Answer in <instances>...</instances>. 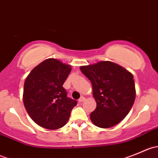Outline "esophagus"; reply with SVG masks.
Masks as SVG:
<instances>
[{"mask_svg":"<svg viewBox=\"0 0 158 158\" xmlns=\"http://www.w3.org/2000/svg\"><path fill=\"white\" fill-rule=\"evenodd\" d=\"M85 97H84V96H82V97H81L80 98H79V101H78V102H79V103H82V102H83L84 101H85Z\"/></svg>","mask_w":158,"mask_h":158,"instance_id":"esophagus-1","label":"esophagus"}]
</instances>
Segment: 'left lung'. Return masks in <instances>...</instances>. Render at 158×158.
I'll list each match as a JSON object with an SVG mask.
<instances>
[{
    "instance_id": "obj_1",
    "label": "left lung",
    "mask_w": 158,
    "mask_h": 158,
    "mask_svg": "<svg viewBox=\"0 0 158 158\" xmlns=\"http://www.w3.org/2000/svg\"><path fill=\"white\" fill-rule=\"evenodd\" d=\"M90 80L97 106L90 118L97 127L108 128L123 120L135 102L134 76L122 66L110 61L81 66Z\"/></svg>"
}]
</instances>
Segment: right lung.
Returning a JSON list of instances; mask_svg holds the SVG:
<instances>
[{"label":"right lung","mask_w":158,"mask_h":158,"mask_svg":"<svg viewBox=\"0 0 158 158\" xmlns=\"http://www.w3.org/2000/svg\"><path fill=\"white\" fill-rule=\"evenodd\" d=\"M71 66L56 59H47L36 66L27 77L23 104L30 117L38 125L55 130L64 126L77 102L68 98L63 85Z\"/></svg>","instance_id":"obj_1"}]
</instances>
